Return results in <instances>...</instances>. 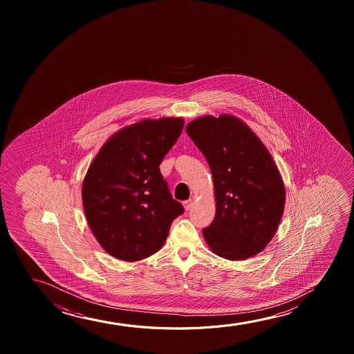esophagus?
<instances>
[{
    "label": "esophagus",
    "instance_id": "34e87169",
    "mask_svg": "<svg viewBox=\"0 0 354 354\" xmlns=\"http://www.w3.org/2000/svg\"><path fill=\"white\" fill-rule=\"evenodd\" d=\"M183 204H184L185 210H189V209L192 208V205H194V201L192 199H187Z\"/></svg>",
    "mask_w": 354,
    "mask_h": 354
}]
</instances>
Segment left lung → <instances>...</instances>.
<instances>
[{
	"label": "left lung",
	"mask_w": 354,
	"mask_h": 354,
	"mask_svg": "<svg viewBox=\"0 0 354 354\" xmlns=\"http://www.w3.org/2000/svg\"><path fill=\"white\" fill-rule=\"evenodd\" d=\"M186 133L207 158L216 214L203 237L218 257L238 261L271 242L286 205V187L266 146L236 116H204Z\"/></svg>",
	"instance_id": "8db88e82"
}]
</instances>
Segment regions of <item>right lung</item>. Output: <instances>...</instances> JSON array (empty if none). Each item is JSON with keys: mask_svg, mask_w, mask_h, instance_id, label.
Returning a JSON list of instances; mask_svg holds the SVG:
<instances>
[{"mask_svg": "<svg viewBox=\"0 0 354 354\" xmlns=\"http://www.w3.org/2000/svg\"><path fill=\"white\" fill-rule=\"evenodd\" d=\"M181 117L142 120L102 146L82 184L88 225L102 249L123 261L160 250L184 207L170 194L160 165L184 127Z\"/></svg>", "mask_w": 354, "mask_h": 354, "instance_id": "add662e5", "label": "right lung"}]
</instances>
